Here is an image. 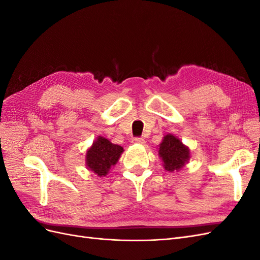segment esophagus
Returning a JSON list of instances; mask_svg holds the SVG:
<instances>
[{
  "mask_svg": "<svg viewBox=\"0 0 260 260\" xmlns=\"http://www.w3.org/2000/svg\"><path fill=\"white\" fill-rule=\"evenodd\" d=\"M132 141H133V143H138V144H143V143H145L144 138H135Z\"/></svg>",
  "mask_w": 260,
  "mask_h": 260,
  "instance_id": "esophagus-1",
  "label": "esophagus"
}]
</instances>
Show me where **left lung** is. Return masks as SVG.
<instances>
[{"instance_id":"1","label":"left lung","mask_w":260,"mask_h":260,"mask_svg":"<svg viewBox=\"0 0 260 260\" xmlns=\"http://www.w3.org/2000/svg\"><path fill=\"white\" fill-rule=\"evenodd\" d=\"M159 156L164 162V167L168 171L179 170L190 158V151L182 142L172 135L164 137L159 145Z\"/></svg>"}]
</instances>
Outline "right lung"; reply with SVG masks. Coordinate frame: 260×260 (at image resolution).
I'll return each instance as SVG.
<instances>
[{
  "label": "right lung",
  "instance_id": "obj_1",
  "mask_svg": "<svg viewBox=\"0 0 260 260\" xmlns=\"http://www.w3.org/2000/svg\"><path fill=\"white\" fill-rule=\"evenodd\" d=\"M122 152L123 148L120 145L113 144L107 139L99 137L86 153V166L99 177L106 176Z\"/></svg>",
  "mask_w": 260,
  "mask_h": 260
}]
</instances>
